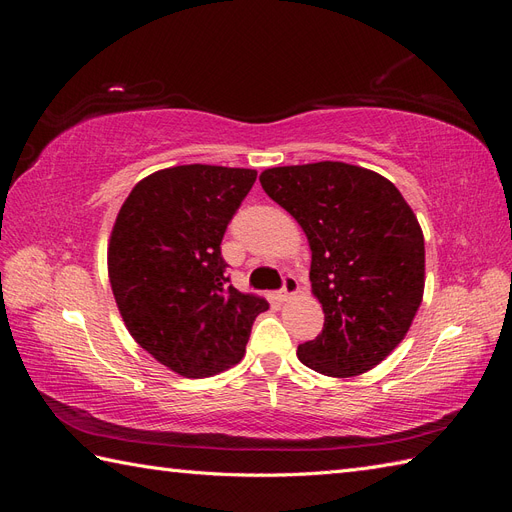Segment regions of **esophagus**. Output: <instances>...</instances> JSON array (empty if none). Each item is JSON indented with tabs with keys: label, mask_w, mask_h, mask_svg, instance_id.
<instances>
[{
	"label": "esophagus",
	"mask_w": 512,
	"mask_h": 512,
	"mask_svg": "<svg viewBox=\"0 0 512 512\" xmlns=\"http://www.w3.org/2000/svg\"><path fill=\"white\" fill-rule=\"evenodd\" d=\"M297 292H299V280H297V277H294V275H286V277H284L282 290L277 292V301H288V299H292Z\"/></svg>",
	"instance_id": "1"
}]
</instances>
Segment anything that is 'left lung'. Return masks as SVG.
<instances>
[{
	"label": "left lung",
	"instance_id": "1",
	"mask_svg": "<svg viewBox=\"0 0 512 512\" xmlns=\"http://www.w3.org/2000/svg\"><path fill=\"white\" fill-rule=\"evenodd\" d=\"M262 190L297 220L312 250L322 333L299 346L324 376H359L406 337L425 288V239L416 215L382 175L344 162L267 168Z\"/></svg>",
	"mask_w": 512,
	"mask_h": 512
}]
</instances>
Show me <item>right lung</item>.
Instances as JSON below:
<instances>
[{"label":"right lung","instance_id":"1","mask_svg":"<svg viewBox=\"0 0 512 512\" xmlns=\"http://www.w3.org/2000/svg\"><path fill=\"white\" fill-rule=\"evenodd\" d=\"M256 170L164 168L134 185L108 243V280L136 344L185 378L237 365L269 303L232 288L222 239Z\"/></svg>","mask_w":512,"mask_h":512}]
</instances>
